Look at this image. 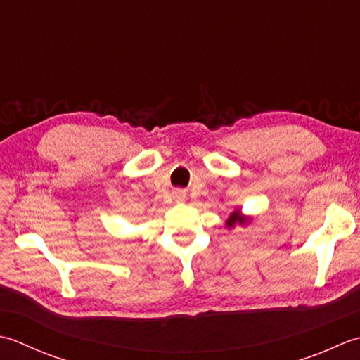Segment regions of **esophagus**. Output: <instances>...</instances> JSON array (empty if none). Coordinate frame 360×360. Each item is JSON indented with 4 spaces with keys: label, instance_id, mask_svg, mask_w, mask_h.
I'll list each match as a JSON object with an SVG mask.
<instances>
[{
    "label": "esophagus",
    "instance_id": "obj_1",
    "mask_svg": "<svg viewBox=\"0 0 360 360\" xmlns=\"http://www.w3.org/2000/svg\"><path fill=\"white\" fill-rule=\"evenodd\" d=\"M175 195H177V200H179V202H180V200H183V197H181L180 194H175Z\"/></svg>",
    "mask_w": 360,
    "mask_h": 360
}]
</instances>
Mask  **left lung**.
Instances as JSON below:
<instances>
[{
    "instance_id": "left-lung-1",
    "label": "left lung",
    "mask_w": 360,
    "mask_h": 360,
    "mask_svg": "<svg viewBox=\"0 0 360 360\" xmlns=\"http://www.w3.org/2000/svg\"><path fill=\"white\" fill-rule=\"evenodd\" d=\"M252 221H253V217H252V216H245V214H242L240 208H236V210L230 212V216H229V217H226L225 226H226V229H229V230H233L234 226H236V225L247 226V225L250 224Z\"/></svg>"
}]
</instances>
